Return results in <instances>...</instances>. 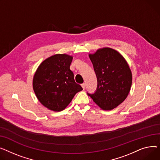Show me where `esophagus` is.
Listing matches in <instances>:
<instances>
[{
  "mask_svg": "<svg viewBox=\"0 0 160 160\" xmlns=\"http://www.w3.org/2000/svg\"><path fill=\"white\" fill-rule=\"evenodd\" d=\"M81 86H82V88L84 90L85 89V87H86V84L85 83H82V84H81Z\"/></svg>",
  "mask_w": 160,
  "mask_h": 160,
  "instance_id": "esophagus-1",
  "label": "esophagus"
}]
</instances>
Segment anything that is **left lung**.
Here are the masks:
<instances>
[{"label":"left lung","instance_id":"obj_1","mask_svg":"<svg viewBox=\"0 0 160 160\" xmlns=\"http://www.w3.org/2000/svg\"><path fill=\"white\" fill-rule=\"evenodd\" d=\"M98 86L93 93L87 92L102 110L117 107L127 97L132 85V73L125 59L117 51L104 48L89 55Z\"/></svg>","mask_w":160,"mask_h":160}]
</instances>
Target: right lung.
I'll list each match as a JSON object with an SVG mask.
<instances>
[{"label":"right lung","mask_w":160,"mask_h":160,"mask_svg":"<svg viewBox=\"0 0 160 160\" xmlns=\"http://www.w3.org/2000/svg\"><path fill=\"white\" fill-rule=\"evenodd\" d=\"M72 59L68 55L56 54L44 61L37 70L33 80V90L41 104L50 110H64L82 90L75 82L70 69Z\"/></svg>","instance_id":"1"}]
</instances>
